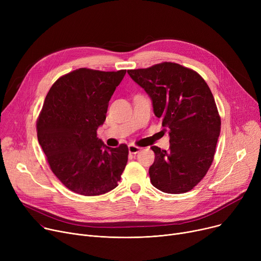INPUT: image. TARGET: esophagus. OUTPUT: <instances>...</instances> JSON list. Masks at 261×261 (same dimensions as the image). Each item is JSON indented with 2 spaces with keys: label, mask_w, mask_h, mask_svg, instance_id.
Segmentation results:
<instances>
[{
  "label": "esophagus",
  "mask_w": 261,
  "mask_h": 261,
  "mask_svg": "<svg viewBox=\"0 0 261 261\" xmlns=\"http://www.w3.org/2000/svg\"><path fill=\"white\" fill-rule=\"evenodd\" d=\"M128 149H129V152L130 153H132V154H136V153H139L141 150H142V148L141 147H138V146H135V145H129L128 146Z\"/></svg>",
  "instance_id": "1"
}]
</instances>
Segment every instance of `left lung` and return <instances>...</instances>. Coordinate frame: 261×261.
I'll list each match as a JSON object with an SVG mask.
<instances>
[{
	"instance_id": "obj_1",
	"label": "left lung",
	"mask_w": 261,
	"mask_h": 261,
	"mask_svg": "<svg viewBox=\"0 0 261 261\" xmlns=\"http://www.w3.org/2000/svg\"><path fill=\"white\" fill-rule=\"evenodd\" d=\"M128 74L148 94L170 138L168 151L151 147L155 160L149 168L150 181L163 193H187L210 169L220 134L211 89L197 72L172 62Z\"/></svg>"
}]
</instances>
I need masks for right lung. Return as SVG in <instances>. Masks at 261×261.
Returning <instances> with one entry per match:
<instances>
[{"label": "right lung", "instance_id": "obj_1", "mask_svg": "<svg viewBox=\"0 0 261 261\" xmlns=\"http://www.w3.org/2000/svg\"><path fill=\"white\" fill-rule=\"evenodd\" d=\"M126 70L79 68L60 77L48 91L37 122L39 144L59 181L82 196L114 189L128 162V147L106 146L97 129Z\"/></svg>", "mask_w": 261, "mask_h": 261}]
</instances>
